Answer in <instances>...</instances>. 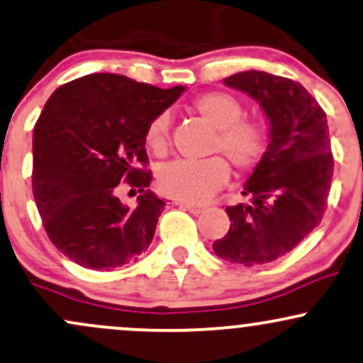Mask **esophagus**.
<instances>
[{"label": "esophagus", "mask_w": 363, "mask_h": 363, "mask_svg": "<svg viewBox=\"0 0 363 363\" xmlns=\"http://www.w3.org/2000/svg\"><path fill=\"white\" fill-rule=\"evenodd\" d=\"M181 206L184 210H188V212L193 213V215H200L203 210H205V206L196 205V203H181Z\"/></svg>", "instance_id": "obj_1"}]
</instances>
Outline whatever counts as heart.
I'll use <instances>...</instances> for the list:
<instances>
[{"label": "heart", "instance_id": "obj_1", "mask_svg": "<svg viewBox=\"0 0 363 363\" xmlns=\"http://www.w3.org/2000/svg\"><path fill=\"white\" fill-rule=\"evenodd\" d=\"M215 129L210 153H224L240 172H250L267 155L270 143L269 127L260 118L245 117V106L233 94L210 91L189 103ZM145 143L151 153L163 157L170 145V115H155L145 130ZM230 177L229 163L224 157L205 160H179L163 167L158 174V188L165 196L186 203H201L222 188Z\"/></svg>", "mask_w": 363, "mask_h": 363}]
</instances>
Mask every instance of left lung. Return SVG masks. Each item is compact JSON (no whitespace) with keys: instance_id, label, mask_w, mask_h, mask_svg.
Wrapping results in <instances>:
<instances>
[{"instance_id":"1","label":"left lung","mask_w":363,"mask_h":363,"mask_svg":"<svg viewBox=\"0 0 363 363\" xmlns=\"http://www.w3.org/2000/svg\"><path fill=\"white\" fill-rule=\"evenodd\" d=\"M224 82L260 103L270 143L242 191L252 203L227 206L230 227L213 242V252L245 267L269 264L296 248L328 208L334 170L328 118L293 79L248 70Z\"/></svg>"}]
</instances>
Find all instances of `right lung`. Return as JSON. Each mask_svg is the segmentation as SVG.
Here are the masks:
<instances>
[{"label":"right lung","instance_id":"1","mask_svg":"<svg viewBox=\"0 0 363 363\" xmlns=\"http://www.w3.org/2000/svg\"><path fill=\"white\" fill-rule=\"evenodd\" d=\"M118 74H89L60 86L33 138V193L50 241L84 269L136 260L155 236L163 200L148 189L146 125L181 96ZM122 184L142 193L121 205Z\"/></svg>","mask_w":363,"mask_h":363}]
</instances>
